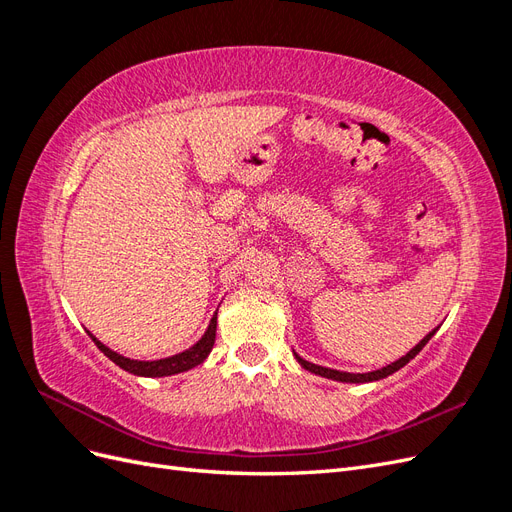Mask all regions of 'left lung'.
I'll return each instance as SVG.
<instances>
[{"instance_id":"1","label":"left lung","mask_w":512,"mask_h":512,"mask_svg":"<svg viewBox=\"0 0 512 512\" xmlns=\"http://www.w3.org/2000/svg\"><path fill=\"white\" fill-rule=\"evenodd\" d=\"M436 331H438V327L433 329V331H429L421 342H418L406 356H401L399 361H395V363H391V365H386V367H382V369H376V371H367V374H350V371H337V369H331V367H322V365H314V363H309V361H305V359H301V356L294 352V359L299 361V365L303 367V369H307V371H312V374H316V376H322V378H329V380H337V382H352V384H359V382H376V380H382V378H386V376H391V374H395V371H399L401 367H404L406 363H410L414 356L421 352L425 346H427V342L429 339L436 335Z\"/></svg>"}]
</instances>
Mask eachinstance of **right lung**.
Here are the masks:
<instances>
[{
    "mask_svg": "<svg viewBox=\"0 0 512 512\" xmlns=\"http://www.w3.org/2000/svg\"><path fill=\"white\" fill-rule=\"evenodd\" d=\"M215 329H218V312L213 314L205 335L200 337L194 346H190L188 350H183L179 354L166 356V359H158V361L128 359V356H123V354L111 350L108 346H104L94 333H89V331L87 333H89L91 339H94V344L108 356V359H111L115 365H119L121 369H126L128 374L143 376V378H164V376L181 374V371H188V369L203 363L209 356L213 344H215Z\"/></svg>",
    "mask_w": 512,
    "mask_h": 512,
    "instance_id": "right-lung-1",
    "label": "right lung"
}]
</instances>
